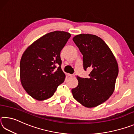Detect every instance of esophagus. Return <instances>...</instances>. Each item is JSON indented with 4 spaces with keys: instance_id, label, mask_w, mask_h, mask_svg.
Masks as SVG:
<instances>
[{
    "instance_id": "34e87169",
    "label": "esophagus",
    "mask_w": 134,
    "mask_h": 134,
    "mask_svg": "<svg viewBox=\"0 0 134 134\" xmlns=\"http://www.w3.org/2000/svg\"><path fill=\"white\" fill-rule=\"evenodd\" d=\"M68 76H70V77H74V76H75L74 74H68Z\"/></svg>"
}]
</instances>
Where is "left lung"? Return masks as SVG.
I'll return each instance as SVG.
<instances>
[{"mask_svg":"<svg viewBox=\"0 0 134 134\" xmlns=\"http://www.w3.org/2000/svg\"><path fill=\"white\" fill-rule=\"evenodd\" d=\"M83 55L84 70H91L88 78L77 76L79 84L72 89L74 98L86 108H94L109 98L114 92L118 65L112 51L103 40L92 34L72 38Z\"/></svg>","mask_w":134,"mask_h":134,"instance_id":"left-lung-1","label":"left lung"}]
</instances>
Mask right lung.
<instances>
[{
  "mask_svg": "<svg viewBox=\"0 0 134 134\" xmlns=\"http://www.w3.org/2000/svg\"><path fill=\"white\" fill-rule=\"evenodd\" d=\"M70 37L67 32H51L25 51L20 62V79L24 89L34 99L49 98L64 81L60 52Z\"/></svg>",
  "mask_w": 134,
  "mask_h": 134,
  "instance_id": "right-lung-1",
  "label": "right lung"
}]
</instances>
